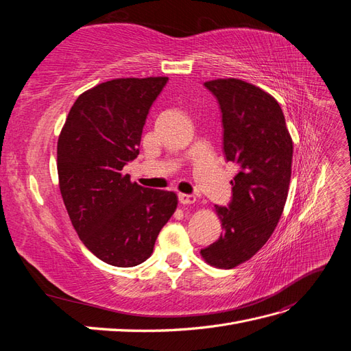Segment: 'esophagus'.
Wrapping results in <instances>:
<instances>
[{
	"label": "esophagus",
	"instance_id": "esophagus-1",
	"mask_svg": "<svg viewBox=\"0 0 351 351\" xmlns=\"http://www.w3.org/2000/svg\"><path fill=\"white\" fill-rule=\"evenodd\" d=\"M178 200L182 205H192L196 202V197L193 195H184V193H180L178 195Z\"/></svg>",
	"mask_w": 351,
	"mask_h": 351
}]
</instances>
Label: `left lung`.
Wrapping results in <instances>:
<instances>
[{
    "label": "left lung",
    "instance_id": "left-lung-1",
    "mask_svg": "<svg viewBox=\"0 0 351 351\" xmlns=\"http://www.w3.org/2000/svg\"><path fill=\"white\" fill-rule=\"evenodd\" d=\"M222 112L224 154L240 168L228 208L215 205L224 231L202 258L231 269L256 254L277 227L289 195L293 141L272 95L240 79L205 82Z\"/></svg>",
    "mask_w": 351,
    "mask_h": 351
}]
</instances>
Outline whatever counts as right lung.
Masks as SVG:
<instances>
[{
	"label": "right lung",
	"mask_w": 351,
	"mask_h": 351,
	"mask_svg": "<svg viewBox=\"0 0 351 351\" xmlns=\"http://www.w3.org/2000/svg\"><path fill=\"white\" fill-rule=\"evenodd\" d=\"M168 77L114 79L73 104L57 145L58 186L71 224L95 256L130 268L154 252L176 212L174 192L133 183L123 167L139 155L147 112Z\"/></svg>",
	"instance_id": "right-lung-1"
}]
</instances>
